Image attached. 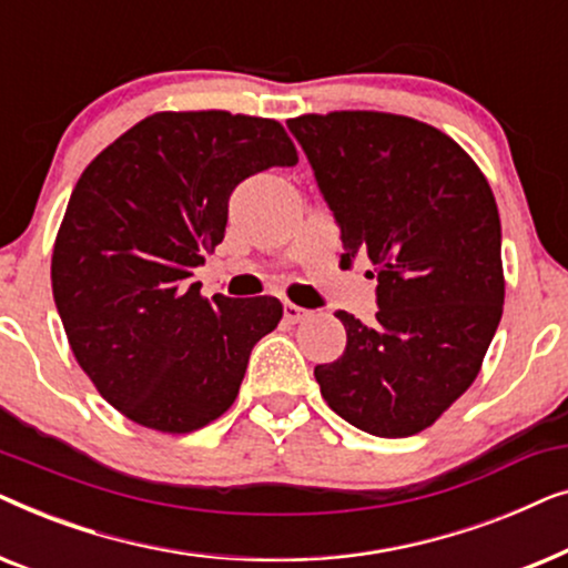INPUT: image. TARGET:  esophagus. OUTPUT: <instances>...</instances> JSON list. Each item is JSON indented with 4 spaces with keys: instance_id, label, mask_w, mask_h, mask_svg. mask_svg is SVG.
Masks as SVG:
<instances>
[{
    "instance_id": "34e87169",
    "label": "esophagus",
    "mask_w": 568,
    "mask_h": 568,
    "mask_svg": "<svg viewBox=\"0 0 568 568\" xmlns=\"http://www.w3.org/2000/svg\"><path fill=\"white\" fill-rule=\"evenodd\" d=\"M310 315V310L294 305V302H284V321L286 323H300Z\"/></svg>"
}]
</instances>
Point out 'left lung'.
Instances as JSON below:
<instances>
[{
	"instance_id": "8db88e82",
	"label": "left lung",
	"mask_w": 568,
	"mask_h": 568,
	"mask_svg": "<svg viewBox=\"0 0 568 568\" xmlns=\"http://www.w3.org/2000/svg\"><path fill=\"white\" fill-rule=\"evenodd\" d=\"M336 216L344 255L375 263L377 313L341 310L346 348L317 364L328 406L375 437L432 426L476 379L501 321V222L460 144L408 115L336 111L286 121Z\"/></svg>"
}]
</instances>
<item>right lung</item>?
<instances>
[{
	"instance_id": "add662e5",
	"label": "right lung",
	"mask_w": 568,
	"mask_h": 568,
	"mask_svg": "<svg viewBox=\"0 0 568 568\" xmlns=\"http://www.w3.org/2000/svg\"><path fill=\"white\" fill-rule=\"evenodd\" d=\"M292 165L278 121L165 111L84 168L53 245V302L80 367L131 422L189 434L235 403L282 302L204 300L189 278L222 243L237 183Z\"/></svg>"
}]
</instances>
